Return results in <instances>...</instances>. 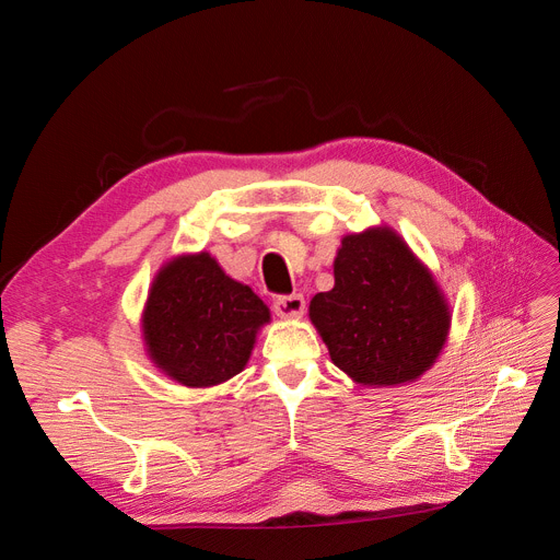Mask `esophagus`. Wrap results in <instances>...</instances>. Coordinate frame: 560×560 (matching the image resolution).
I'll return each mask as SVG.
<instances>
[{
	"instance_id": "esophagus-1",
	"label": "esophagus",
	"mask_w": 560,
	"mask_h": 560,
	"mask_svg": "<svg viewBox=\"0 0 560 560\" xmlns=\"http://www.w3.org/2000/svg\"><path fill=\"white\" fill-rule=\"evenodd\" d=\"M303 308H306V301H303L301 294L278 296L273 301V311L278 317H299V315H303Z\"/></svg>"
}]
</instances>
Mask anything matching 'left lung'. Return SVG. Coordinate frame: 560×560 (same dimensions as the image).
I'll use <instances>...</instances> for the list:
<instances>
[{
    "instance_id": "left-lung-1",
    "label": "left lung",
    "mask_w": 560,
    "mask_h": 560,
    "mask_svg": "<svg viewBox=\"0 0 560 560\" xmlns=\"http://www.w3.org/2000/svg\"><path fill=\"white\" fill-rule=\"evenodd\" d=\"M311 319L331 362L362 385L418 378L442 352L451 315L430 270L399 235H346L334 287L311 301Z\"/></svg>"
}]
</instances>
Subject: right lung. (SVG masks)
Here are the masks:
<instances>
[{
    "instance_id": "obj_1",
    "label": "right lung",
    "mask_w": 560,
    "mask_h": 560,
    "mask_svg": "<svg viewBox=\"0 0 560 560\" xmlns=\"http://www.w3.org/2000/svg\"><path fill=\"white\" fill-rule=\"evenodd\" d=\"M268 319L264 301L200 252L156 276L142 329L151 360L167 376L186 387H210L241 374Z\"/></svg>"
}]
</instances>
